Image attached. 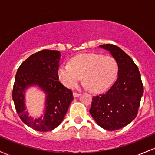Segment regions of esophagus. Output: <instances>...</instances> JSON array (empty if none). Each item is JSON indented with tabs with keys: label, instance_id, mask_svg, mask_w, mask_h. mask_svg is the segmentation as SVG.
Segmentation results:
<instances>
[{
	"label": "esophagus",
	"instance_id": "1",
	"mask_svg": "<svg viewBox=\"0 0 155 155\" xmlns=\"http://www.w3.org/2000/svg\"><path fill=\"white\" fill-rule=\"evenodd\" d=\"M80 95H81V94H80V93H77V92H73V96H74V97H79Z\"/></svg>",
	"mask_w": 155,
	"mask_h": 155
}]
</instances>
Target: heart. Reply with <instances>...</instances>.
I'll use <instances>...</instances> for the list:
<instances>
[{
	"label": "heart",
	"mask_w": 155,
	"mask_h": 155,
	"mask_svg": "<svg viewBox=\"0 0 155 155\" xmlns=\"http://www.w3.org/2000/svg\"><path fill=\"white\" fill-rule=\"evenodd\" d=\"M118 64L111 56L84 53L73 58L70 64L58 67V76L68 88H74L83 77V82L92 92L108 90L118 75Z\"/></svg>",
	"instance_id": "b5f03b06"
}]
</instances>
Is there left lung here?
Segmentation results:
<instances>
[{"mask_svg": "<svg viewBox=\"0 0 155 155\" xmlns=\"http://www.w3.org/2000/svg\"><path fill=\"white\" fill-rule=\"evenodd\" d=\"M111 53L118 64V78L106 93L92 97L90 113L97 124L117 130L136 118L143 93L138 67L130 57L113 44L99 46Z\"/></svg>", "mask_w": 155, "mask_h": 155, "instance_id": "8db88e82", "label": "left lung"}]
</instances>
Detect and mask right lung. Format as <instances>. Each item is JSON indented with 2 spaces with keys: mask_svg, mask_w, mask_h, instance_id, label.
<instances>
[{
  "mask_svg": "<svg viewBox=\"0 0 155 155\" xmlns=\"http://www.w3.org/2000/svg\"><path fill=\"white\" fill-rule=\"evenodd\" d=\"M61 54L57 50H44L31 55L17 70L12 98L19 117L35 130L47 132L63 122L72 102L73 93L58 81V69ZM38 86L46 95L43 114L38 118L30 116L26 110L25 92Z\"/></svg>",
  "mask_w": 155,
  "mask_h": 155,
  "instance_id": "1",
  "label": "right lung"
}]
</instances>
